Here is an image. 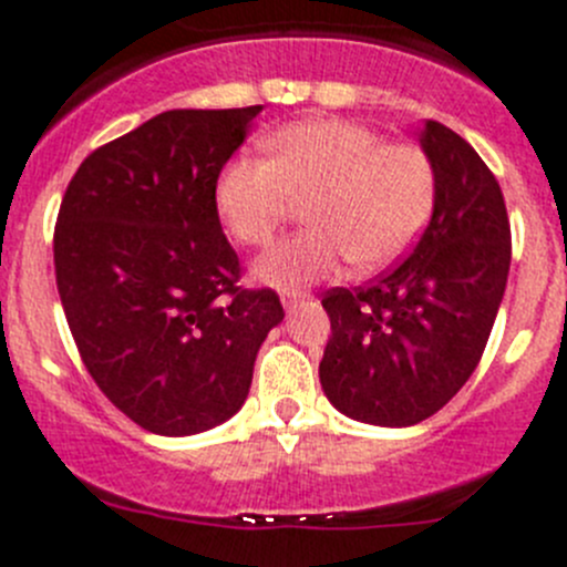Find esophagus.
Instances as JSON below:
<instances>
[{
	"mask_svg": "<svg viewBox=\"0 0 567 567\" xmlns=\"http://www.w3.org/2000/svg\"><path fill=\"white\" fill-rule=\"evenodd\" d=\"M300 303H303L300 298H284V306H287V311H295Z\"/></svg>",
	"mask_w": 567,
	"mask_h": 567,
	"instance_id": "34e87169",
	"label": "esophagus"
}]
</instances>
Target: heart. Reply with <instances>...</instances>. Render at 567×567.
Masks as SVG:
<instances>
[{"instance_id":"1","label":"heart","mask_w":567,"mask_h":567,"mask_svg":"<svg viewBox=\"0 0 567 567\" xmlns=\"http://www.w3.org/2000/svg\"><path fill=\"white\" fill-rule=\"evenodd\" d=\"M267 161L223 166L214 203L230 239L264 247L306 203L311 228L256 261V278L300 289L355 261L384 269L401 261L436 208V169L425 150L384 142L353 118H303L264 138Z\"/></svg>"}]
</instances>
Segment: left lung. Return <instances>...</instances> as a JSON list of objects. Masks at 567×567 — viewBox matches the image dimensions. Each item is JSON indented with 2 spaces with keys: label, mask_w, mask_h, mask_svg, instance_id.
Instances as JSON below:
<instances>
[{
  "label": "left lung",
  "mask_w": 567,
  "mask_h": 567,
  "mask_svg": "<svg viewBox=\"0 0 567 567\" xmlns=\"http://www.w3.org/2000/svg\"><path fill=\"white\" fill-rule=\"evenodd\" d=\"M436 208L409 256L355 289H328L320 384L348 417L414 425L465 386L506 289L512 234L504 194L476 150L440 122L420 136Z\"/></svg>",
  "instance_id": "8db88e82"
}]
</instances>
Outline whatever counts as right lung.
<instances>
[{
  "label": "right lung",
  "instance_id": "1",
  "mask_svg": "<svg viewBox=\"0 0 567 567\" xmlns=\"http://www.w3.org/2000/svg\"><path fill=\"white\" fill-rule=\"evenodd\" d=\"M261 105L166 111L96 147L63 194L55 278L69 331L107 401L153 434L234 417L269 328L272 289L239 287L214 186Z\"/></svg>",
  "mask_w": 567,
  "mask_h": 567
}]
</instances>
